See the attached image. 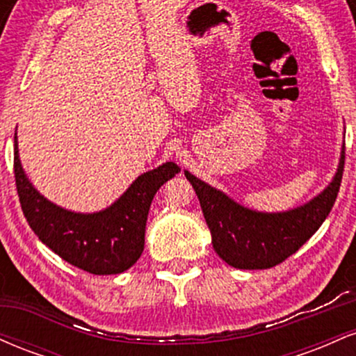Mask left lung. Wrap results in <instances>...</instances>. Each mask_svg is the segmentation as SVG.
<instances>
[{
  "label": "left lung",
  "instance_id": "obj_1",
  "mask_svg": "<svg viewBox=\"0 0 356 356\" xmlns=\"http://www.w3.org/2000/svg\"><path fill=\"white\" fill-rule=\"evenodd\" d=\"M343 165L345 145L337 174L321 194L296 209L273 214L248 209L187 170L184 174L197 194L220 259L232 268L268 269L296 252L328 218L340 191Z\"/></svg>",
  "mask_w": 356,
  "mask_h": 356
}]
</instances>
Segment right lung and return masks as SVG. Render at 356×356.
<instances>
[{"instance_id": "add662e5", "label": "right lung", "mask_w": 356, "mask_h": 356, "mask_svg": "<svg viewBox=\"0 0 356 356\" xmlns=\"http://www.w3.org/2000/svg\"><path fill=\"white\" fill-rule=\"evenodd\" d=\"M179 172L174 162H165L138 175L107 209L80 214L50 202L31 186L19 162L15 134V181L24 218L53 252L92 275H118L137 263L155 192Z\"/></svg>"}]
</instances>
